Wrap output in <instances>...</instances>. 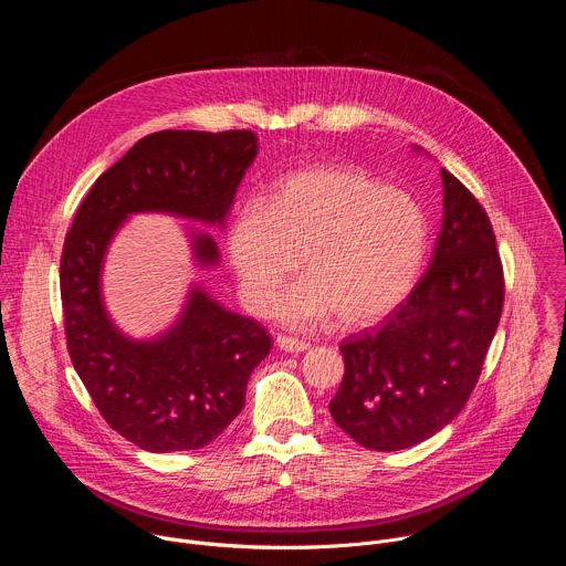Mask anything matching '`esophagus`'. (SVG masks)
Masks as SVG:
<instances>
[{
	"label": "esophagus",
	"mask_w": 566,
	"mask_h": 566,
	"mask_svg": "<svg viewBox=\"0 0 566 566\" xmlns=\"http://www.w3.org/2000/svg\"><path fill=\"white\" fill-rule=\"evenodd\" d=\"M275 343H277V347H280L282 352H286V354H302V352L308 349V343L295 340V338H289V336H277Z\"/></svg>",
	"instance_id": "34e87169"
}]
</instances>
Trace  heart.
Instances as JSON below:
<instances>
[{
    "label": "heart",
    "instance_id": "1",
    "mask_svg": "<svg viewBox=\"0 0 566 566\" xmlns=\"http://www.w3.org/2000/svg\"><path fill=\"white\" fill-rule=\"evenodd\" d=\"M228 260L239 297L264 313L275 304L289 327H315L334 313L343 327H367L412 291L428 247V219L415 197L349 166L286 177L271 203L247 201L228 228Z\"/></svg>",
    "mask_w": 566,
    "mask_h": 566
}]
</instances>
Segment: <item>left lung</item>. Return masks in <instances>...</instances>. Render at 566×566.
<instances>
[{
  "label": "left lung",
  "mask_w": 566,
  "mask_h": 566,
  "mask_svg": "<svg viewBox=\"0 0 566 566\" xmlns=\"http://www.w3.org/2000/svg\"><path fill=\"white\" fill-rule=\"evenodd\" d=\"M441 184L428 273L382 327L340 347L345 376L329 412L369 450H406L443 430L468 402L500 325L504 275L489 214L448 170Z\"/></svg>",
  "instance_id": "obj_1"
}]
</instances>
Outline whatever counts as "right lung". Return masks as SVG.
Returning <instances> with one entry per match:
<instances>
[{
  "label": "right lung",
  "instance_id": "add662e5",
  "mask_svg": "<svg viewBox=\"0 0 566 566\" xmlns=\"http://www.w3.org/2000/svg\"><path fill=\"white\" fill-rule=\"evenodd\" d=\"M253 132L166 129L140 138L98 177L66 232L60 293L71 363L103 419L147 452L199 450L244 408L251 371L271 338L192 282L170 327L134 338L112 317L103 273L134 214H170L223 230L237 188L258 156ZM199 271L219 266L210 232L184 223Z\"/></svg>",
  "mask_w": 566,
  "mask_h": 566
}]
</instances>
